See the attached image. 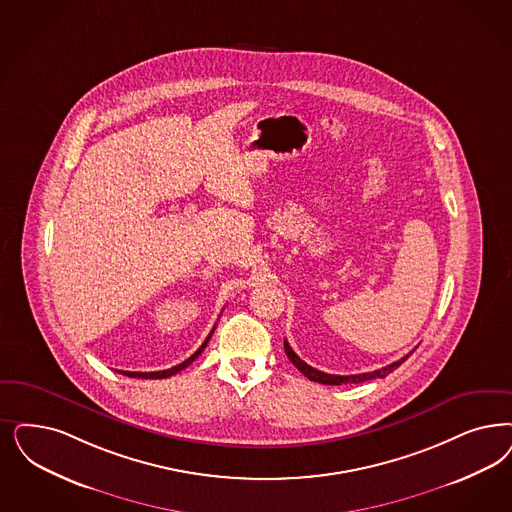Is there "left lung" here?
Masks as SVG:
<instances>
[{
  "label": "left lung",
  "instance_id": "8db88e82",
  "mask_svg": "<svg viewBox=\"0 0 512 512\" xmlns=\"http://www.w3.org/2000/svg\"><path fill=\"white\" fill-rule=\"evenodd\" d=\"M283 348H285V353H287V357H289V361L299 369L308 380H312V382H318V384H325V386H342V384H359V382H367V380H374V378H386L389 372L395 371L403 361L408 359V355L405 357H401L399 361H395V363H391L388 367H382V369H378V371L372 372H363V374H352V376H340V374H327V372L318 371V369H314V367H310L308 363H304L302 359H300L297 353L291 350V346L287 344V340H283Z\"/></svg>",
  "mask_w": 512,
  "mask_h": 512
}]
</instances>
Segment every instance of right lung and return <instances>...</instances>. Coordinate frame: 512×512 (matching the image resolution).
I'll list each match as a JSON object with an SVG mask.
<instances>
[{
    "mask_svg": "<svg viewBox=\"0 0 512 512\" xmlns=\"http://www.w3.org/2000/svg\"><path fill=\"white\" fill-rule=\"evenodd\" d=\"M213 331H215V327L212 329V333L208 335V338L202 342V346L196 350V352L189 357V359H185L183 363H179L176 367H172V369H166V371H157V372H132V371H121V374L124 376H128V378H145V380H160V378H168V376H172V374H176V372L183 371L185 367H189L191 363H193L194 359L200 355V353L204 352V348H206V344L210 342V338H212Z\"/></svg>",
    "mask_w": 512,
    "mask_h": 512,
    "instance_id": "right-lung-1",
    "label": "right lung"
}]
</instances>
